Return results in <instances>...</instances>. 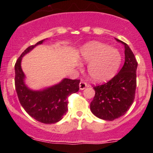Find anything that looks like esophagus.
Segmentation results:
<instances>
[{"label": "esophagus", "instance_id": "1", "mask_svg": "<svg viewBox=\"0 0 153 153\" xmlns=\"http://www.w3.org/2000/svg\"><path fill=\"white\" fill-rule=\"evenodd\" d=\"M79 90H84V89L86 88V86H88V85H87V83H86L83 82V81H81L80 83H79Z\"/></svg>", "mask_w": 153, "mask_h": 153}]
</instances>
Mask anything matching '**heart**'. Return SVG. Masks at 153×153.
I'll list each match as a JSON object with an SVG mask.
<instances>
[{
    "label": "heart",
    "instance_id": "1",
    "mask_svg": "<svg viewBox=\"0 0 153 153\" xmlns=\"http://www.w3.org/2000/svg\"><path fill=\"white\" fill-rule=\"evenodd\" d=\"M82 61L89 63L88 73L95 81H105L115 75L121 62L117 49L98 42H90L81 48Z\"/></svg>",
    "mask_w": 153,
    "mask_h": 153
}]
</instances>
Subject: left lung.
I'll list each match as a JSON object with an SVG mask.
<instances>
[{
  "label": "left lung",
  "mask_w": 153,
  "mask_h": 153,
  "mask_svg": "<svg viewBox=\"0 0 153 153\" xmlns=\"http://www.w3.org/2000/svg\"><path fill=\"white\" fill-rule=\"evenodd\" d=\"M125 62L120 72L107 83L93 86L95 97L90 103V110L96 117L113 121L126 113L135 99L136 69L138 63L134 54L126 43Z\"/></svg>",
  "instance_id": "obj_1"
}]
</instances>
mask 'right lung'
<instances>
[{"label": "right lung", "instance_id": "obj_1", "mask_svg": "<svg viewBox=\"0 0 153 153\" xmlns=\"http://www.w3.org/2000/svg\"><path fill=\"white\" fill-rule=\"evenodd\" d=\"M44 40L30 46L21 53L14 66L15 89L19 101L25 111L36 120L46 124L55 123L62 120L68 110L67 98L79 90V79L65 78L58 84L43 90H32L24 83L21 60L24 55L36 46L43 44Z\"/></svg>", "mask_w": 153, "mask_h": 153}]
</instances>
